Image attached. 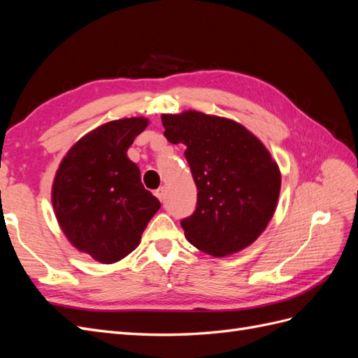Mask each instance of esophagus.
<instances>
[{
	"instance_id": "obj_1",
	"label": "esophagus",
	"mask_w": 358,
	"mask_h": 358,
	"mask_svg": "<svg viewBox=\"0 0 358 358\" xmlns=\"http://www.w3.org/2000/svg\"><path fill=\"white\" fill-rule=\"evenodd\" d=\"M154 194H155L157 199H158L159 201L164 200V196H166V191H164V188H158V189H157Z\"/></svg>"
}]
</instances>
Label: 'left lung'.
Returning <instances> with one entry per match:
<instances>
[{
    "instance_id": "1",
    "label": "left lung",
    "mask_w": 358,
    "mask_h": 358,
    "mask_svg": "<svg viewBox=\"0 0 358 358\" xmlns=\"http://www.w3.org/2000/svg\"><path fill=\"white\" fill-rule=\"evenodd\" d=\"M170 143L187 146L197 208L180 225L191 245L225 257L257 241L275 213L280 171L266 146L239 122L188 110L161 115Z\"/></svg>"
}]
</instances>
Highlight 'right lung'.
Here are the masks:
<instances>
[{"instance_id":"1","label":"right lung","mask_w":358,"mask_h":358,"mask_svg":"<svg viewBox=\"0 0 358 358\" xmlns=\"http://www.w3.org/2000/svg\"><path fill=\"white\" fill-rule=\"evenodd\" d=\"M148 124L138 116L92 129L62 158L53 180L52 204L61 230L76 249L103 264L134 251L161 206L127 155Z\"/></svg>"}]
</instances>
